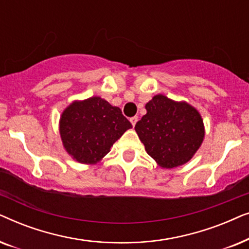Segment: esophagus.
I'll list each match as a JSON object with an SVG mask.
<instances>
[{
	"instance_id": "esophagus-1",
	"label": "esophagus",
	"mask_w": 249,
	"mask_h": 249,
	"mask_svg": "<svg viewBox=\"0 0 249 249\" xmlns=\"http://www.w3.org/2000/svg\"><path fill=\"white\" fill-rule=\"evenodd\" d=\"M137 121H138V118H137V117H132V118H130V122H131L132 127H135V124H137Z\"/></svg>"
}]
</instances>
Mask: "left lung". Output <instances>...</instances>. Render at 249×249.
<instances>
[{"label": "left lung", "instance_id": "8db88e82", "mask_svg": "<svg viewBox=\"0 0 249 249\" xmlns=\"http://www.w3.org/2000/svg\"><path fill=\"white\" fill-rule=\"evenodd\" d=\"M146 114L135 125L146 152L164 169L186 164L205 136L202 115L185 101L158 94L145 105Z\"/></svg>", "mask_w": 249, "mask_h": 249}]
</instances>
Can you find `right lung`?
Instances as JSON below:
<instances>
[{
  "mask_svg": "<svg viewBox=\"0 0 249 249\" xmlns=\"http://www.w3.org/2000/svg\"><path fill=\"white\" fill-rule=\"evenodd\" d=\"M132 128L121 110L100 96L77 100L64 108L59 131L66 152L81 164H96Z\"/></svg>",
  "mask_w": 249,
  "mask_h": 249,
  "instance_id": "right-lung-1",
  "label": "right lung"
}]
</instances>
